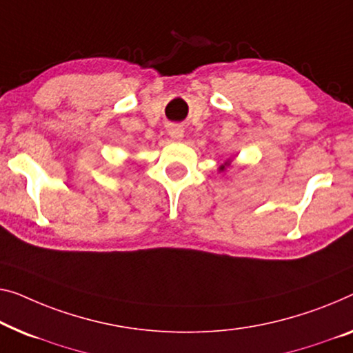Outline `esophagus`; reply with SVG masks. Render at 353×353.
I'll return each mask as SVG.
<instances>
[{"mask_svg": "<svg viewBox=\"0 0 353 353\" xmlns=\"http://www.w3.org/2000/svg\"><path fill=\"white\" fill-rule=\"evenodd\" d=\"M168 134H170L172 139H181L183 136V130L179 125H171L170 128H168Z\"/></svg>", "mask_w": 353, "mask_h": 353, "instance_id": "1", "label": "esophagus"}]
</instances>
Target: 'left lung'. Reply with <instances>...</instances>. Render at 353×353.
Wrapping results in <instances>:
<instances>
[{"label":"left lung","instance_id":"left-lung-1","mask_svg":"<svg viewBox=\"0 0 353 353\" xmlns=\"http://www.w3.org/2000/svg\"><path fill=\"white\" fill-rule=\"evenodd\" d=\"M231 161H233V160L227 159V160H225V161L222 163V165H219V172H223L225 170H227V168L231 165Z\"/></svg>","mask_w":353,"mask_h":353}]
</instances>
